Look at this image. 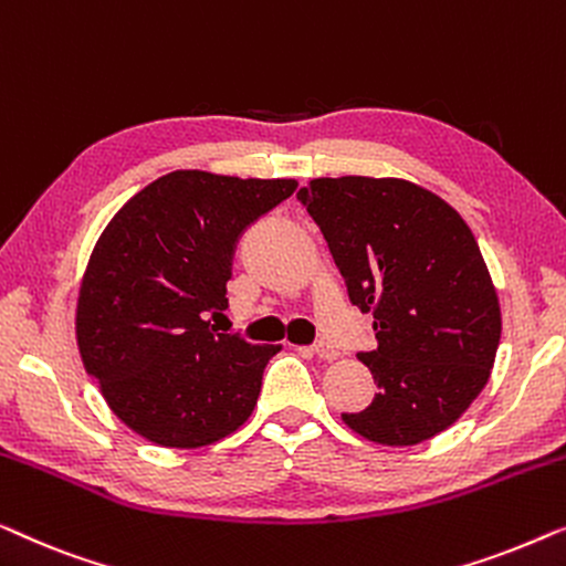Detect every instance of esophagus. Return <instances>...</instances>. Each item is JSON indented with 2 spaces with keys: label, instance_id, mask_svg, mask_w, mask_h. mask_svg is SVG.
Segmentation results:
<instances>
[{
  "label": "esophagus",
  "instance_id": "obj_1",
  "mask_svg": "<svg viewBox=\"0 0 566 566\" xmlns=\"http://www.w3.org/2000/svg\"><path fill=\"white\" fill-rule=\"evenodd\" d=\"M313 354L317 356V359H323V361L338 359V348L331 346V344H325V340H317V344L313 346Z\"/></svg>",
  "mask_w": 566,
  "mask_h": 566
}]
</instances>
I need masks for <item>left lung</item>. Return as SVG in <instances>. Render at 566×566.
<instances>
[{
	"label": "left lung",
	"mask_w": 566,
	"mask_h": 566,
	"mask_svg": "<svg viewBox=\"0 0 566 566\" xmlns=\"http://www.w3.org/2000/svg\"><path fill=\"white\" fill-rule=\"evenodd\" d=\"M321 228L348 300L374 315L359 352L377 395L344 423L385 446H416L457 423L495 364L500 302L480 245L439 195L405 179H313L297 192Z\"/></svg>",
	"instance_id": "1"
}]
</instances>
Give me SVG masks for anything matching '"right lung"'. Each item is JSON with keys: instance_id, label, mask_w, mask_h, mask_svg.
Segmentation results:
<instances>
[{"instance_id": "add662e5", "label": "right lung", "mask_w": 566, "mask_h": 566, "mask_svg": "<svg viewBox=\"0 0 566 566\" xmlns=\"http://www.w3.org/2000/svg\"><path fill=\"white\" fill-rule=\"evenodd\" d=\"M294 179L171 171L130 197L102 230L76 302L84 369L123 423L169 449L238 431L282 346L218 333L238 238L284 202Z\"/></svg>"}]
</instances>
